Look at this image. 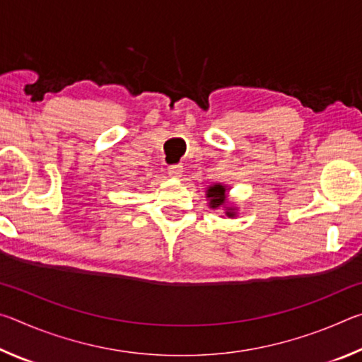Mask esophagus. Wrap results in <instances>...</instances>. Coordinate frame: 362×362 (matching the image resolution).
<instances>
[{"label":"esophagus","mask_w":362,"mask_h":362,"mask_svg":"<svg viewBox=\"0 0 362 362\" xmlns=\"http://www.w3.org/2000/svg\"><path fill=\"white\" fill-rule=\"evenodd\" d=\"M183 173V166L180 164H173V166H169V175L170 177H175V179H179Z\"/></svg>","instance_id":"esophagus-1"}]
</instances>
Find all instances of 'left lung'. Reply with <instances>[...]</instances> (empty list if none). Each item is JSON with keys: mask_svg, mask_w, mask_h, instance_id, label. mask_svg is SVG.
I'll list each match as a JSON object with an SVG mask.
<instances>
[{"mask_svg": "<svg viewBox=\"0 0 362 362\" xmlns=\"http://www.w3.org/2000/svg\"><path fill=\"white\" fill-rule=\"evenodd\" d=\"M207 199H209V207L212 209H218V207H225L226 203V187H223L222 183H216V185H211L206 192ZM225 214L228 217H235V207H225Z\"/></svg>", "mask_w": 362, "mask_h": 362, "instance_id": "8db88e82", "label": "left lung"}]
</instances>
